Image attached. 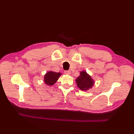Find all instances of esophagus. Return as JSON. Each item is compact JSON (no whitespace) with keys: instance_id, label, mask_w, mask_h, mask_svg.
<instances>
[{"instance_id":"obj_1","label":"esophagus","mask_w":134,"mask_h":134,"mask_svg":"<svg viewBox=\"0 0 134 134\" xmlns=\"http://www.w3.org/2000/svg\"><path fill=\"white\" fill-rule=\"evenodd\" d=\"M64 74L66 75H70L71 74V71H65Z\"/></svg>"}]
</instances>
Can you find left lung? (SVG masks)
<instances>
[{"label":"left lung","mask_w":134,"mask_h":134,"mask_svg":"<svg viewBox=\"0 0 134 134\" xmlns=\"http://www.w3.org/2000/svg\"><path fill=\"white\" fill-rule=\"evenodd\" d=\"M75 81L78 87L83 91H87L92 88L94 84V81L92 78L85 71H82L80 72V75L76 78Z\"/></svg>","instance_id":"obj_1"}]
</instances>
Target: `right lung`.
I'll return each instance as SVG.
<instances>
[{
  "label": "right lung",
  "instance_id": "obj_1",
  "mask_svg": "<svg viewBox=\"0 0 134 134\" xmlns=\"http://www.w3.org/2000/svg\"><path fill=\"white\" fill-rule=\"evenodd\" d=\"M62 74L60 72H55L50 71L47 72L44 75V82L48 86H52L58 80Z\"/></svg>",
  "mask_w": 134,
  "mask_h": 134
}]
</instances>
